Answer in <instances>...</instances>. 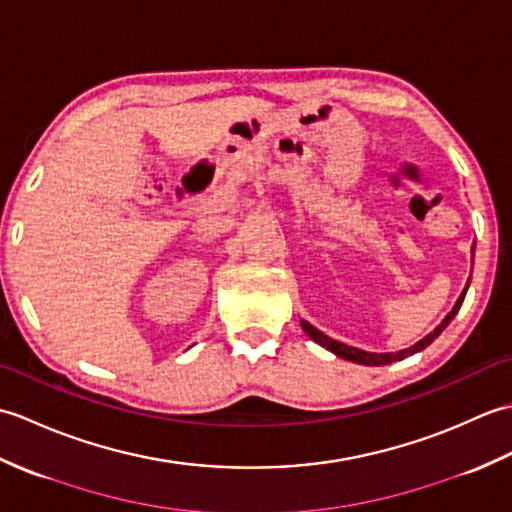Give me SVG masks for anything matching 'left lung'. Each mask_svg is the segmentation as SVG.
I'll return each mask as SVG.
<instances>
[{
	"label": "left lung",
	"instance_id": "obj_1",
	"mask_svg": "<svg viewBox=\"0 0 512 512\" xmlns=\"http://www.w3.org/2000/svg\"><path fill=\"white\" fill-rule=\"evenodd\" d=\"M471 253L475 255V244H473V248H471ZM469 284H471V277H469V281H466V286H464V290H462V295L458 297V301H455L453 310L447 314V317L442 319V323L438 325L436 330L429 332V334L424 336V339H420L418 343H413L411 347H405V350H398V352H383V354H378V352H365V350H358V347H352V345H345V343L336 341V339H330L328 334H323L321 330L314 328V325H310L308 321H301V328H303V332H306V334L310 336V339H312L314 343H319L321 347H325V350H330L332 354H336L339 358H345V361H352V363H358V365H369V367L389 365V363H396V361H402V358H407V356H413V354L422 352L424 347L431 345L433 341L438 339V336L442 334V330L447 328V325L455 319V314L460 312V308H462V301H464V297H466V290H469Z\"/></svg>",
	"mask_w": 512,
	"mask_h": 512
}]
</instances>
